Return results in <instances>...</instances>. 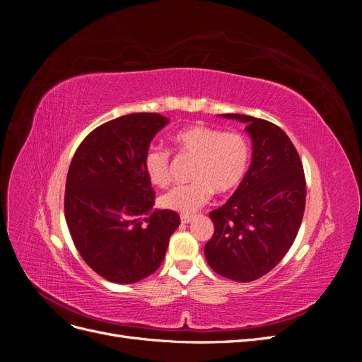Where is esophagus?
<instances>
[{
    "label": "esophagus",
    "instance_id": "obj_1",
    "mask_svg": "<svg viewBox=\"0 0 362 362\" xmlns=\"http://www.w3.org/2000/svg\"><path fill=\"white\" fill-rule=\"evenodd\" d=\"M192 218H193L192 216H184V214H182V216H181V223H182V225H187V223L192 222Z\"/></svg>",
    "mask_w": 362,
    "mask_h": 362
}]
</instances>
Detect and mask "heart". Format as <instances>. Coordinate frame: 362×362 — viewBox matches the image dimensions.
Returning <instances> with one entry per match:
<instances>
[{
	"mask_svg": "<svg viewBox=\"0 0 362 362\" xmlns=\"http://www.w3.org/2000/svg\"><path fill=\"white\" fill-rule=\"evenodd\" d=\"M175 149L194 157L190 178L193 182L175 185L160 198L164 210L192 214L216 193H229L243 181L250 158L247 139L235 131L206 125H189L173 134ZM144 169L151 184L163 187L169 181V151L152 146L144 157Z\"/></svg>",
	"mask_w": 362,
	"mask_h": 362,
	"instance_id": "b5f03b06",
	"label": "heart"
}]
</instances>
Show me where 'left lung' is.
Returning a JSON list of instances; mask_svg holds the SVG:
<instances>
[{
  "label": "left lung",
  "instance_id": "left-lung-1",
  "mask_svg": "<svg viewBox=\"0 0 362 362\" xmlns=\"http://www.w3.org/2000/svg\"><path fill=\"white\" fill-rule=\"evenodd\" d=\"M246 125L252 161L234 194L210 211L214 234L204 246L221 276L250 282L275 267L291 247L302 223L306 184L288 136L264 119L221 115Z\"/></svg>",
  "mask_w": 362,
  "mask_h": 362
}]
</instances>
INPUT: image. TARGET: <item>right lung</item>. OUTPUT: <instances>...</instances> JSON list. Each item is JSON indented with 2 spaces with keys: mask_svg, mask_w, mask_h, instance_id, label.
Here are the masks:
<instances>
[{
  "mask_svg": "<svg viewBox=\"0 0 362 362\" xmlns=\"http://www.w3.org/2000/svg\"><path fill=\"white\" fill-rule=\"evenodd\" d=\"M169 119L120 116L93 129L71 161L64 217L83 259L104 279L133 284L163 262L180 216L152 211L156 193L144 169L152 139Z\"/></svg>",
  "mask_w": 362,
  "mask_h": 362,
  "instance_id": "obj_1",
  "label": "right lung"
}]
</instances>
